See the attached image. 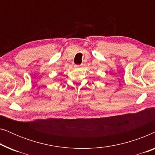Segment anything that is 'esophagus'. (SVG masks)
<instances>
[{
    "instance_id": "obj_1",
    "label": "esophagus",
    "mask_w": 155,
    "mask_h": 155,
    "mask_svg": "<svg viewBox=\"0 0 155 155\" xmlns=\"http://www.w3.org/2000/svg\"><path fill=\"white\" fill-rule=\"evenodd\" d=\"M80 66H81V65H74V67H75V68H79Z\"/></svg>"
}]
</instances>
